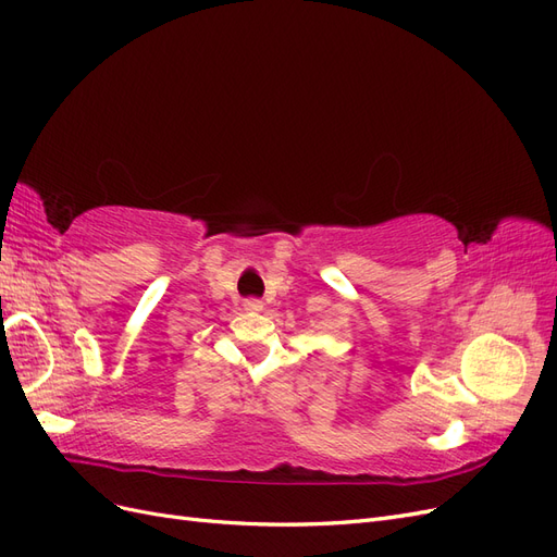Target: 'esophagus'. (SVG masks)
Returning a JSON list of instances; mask_svg holds the SVG:
<instances>
[{
    "instance_id": "34e87169",
    "label": "esophagus",
    "mask_w": 557,
    "mask_h": 557,
    "mask_svg": "<svg viewBox=\"0 0 557 557\" xmlns=\"http://www.w3.org/2000/svg\"><path fill=\"white\" fill-rule=\"evenodd\" d=\"M244 309H246V311H262V309H264V305H262L260 299L250 297V299H246V301H244Z\"/></svg>"
}]
</instances>
